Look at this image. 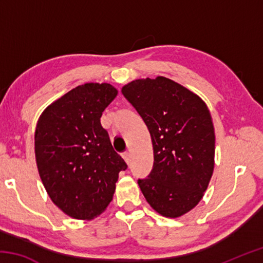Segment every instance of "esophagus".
I'll list each match as a JSON object with an SVG mask.
<instances>
[{
	"instance_id": "esophagus-1",
	"label": "esophagus",
	"mask_w": 263,
	"mask_h": 263,
	"mask_svg": "<svg viewBox=\"0 0 263 263\" xmlns=\"http://www.w3.org/2000/svg\"><path fill=\"white\" fill-rule=\"evenodd\" d=\"M123 159L125 160V162L128 164L130 163V161H131V158H130V153H127V152H125V153H123Z\"/></svg>"
}]
</instances>
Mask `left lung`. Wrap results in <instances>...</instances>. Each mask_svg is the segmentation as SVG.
I'll return each instance as SVG.
<instances>
[{
	"label": "left lung",
	"mask_w": 263,
	"mask_h": 263,
	"mask_svg": "<svg viewBox=\"0 0 263 263\" xmlns=\"http://www.w3.org/2000/svg\"><path fill=\"white\" fill-rule=\"evenodd\" d=\"M122 92L152 138L153 169L138 180L142 195L163 217L185 215L203 198L215 167V128L205 102L164 77L135 80Z\"/></svg>",
	"instance_id": "8db88e82"
}]
</instances>
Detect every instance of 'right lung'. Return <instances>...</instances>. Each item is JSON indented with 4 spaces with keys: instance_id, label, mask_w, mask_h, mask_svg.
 Here are the masks:
<instances>
[{
    "instance_id": "obj_1",
    "label": "right lung",
    "mask_w": 263,
    "mask_h": 263,
    "mask_svg": "<svg viewBox=\"0 0 263 263\" xmlns=\"http://www.w3.org/2000/svg\"><path fill=\"white\" fill-rule=\"evenodd\" d=\"M110 83H84L43 111L34 132L39 176L52 202L74 219L91 220L112 201L127 168L101 116L117 96Z\"/></svg>"
}]
</instances>
